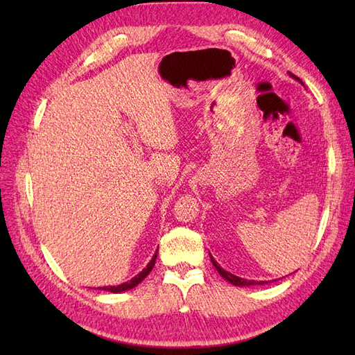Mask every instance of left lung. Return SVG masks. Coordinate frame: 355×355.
<instances>
[{"label": "left lung", "mask_w": 355, "mask_h": 355, "mask_svg": "<svg viewBox=\"0 0 355 355\" xmlns=\"http://www.w3.org/2000/svg\"><path fill=\"white\" fill-rule=\"evenodd\" d=\"M288 74H290V76H291L293 79H296L297 82H300V84L304 85V82L300 80L299 78H296V76H294V74H291V73H288ZM209 256H210V261H212L214 267L216 268L218 273H220V275L225 279V281L230 282L232 285H235V286H252V285H263V284H267L266 281H248V279H244V277H239V276L232 275V273H229V271H225V270L220 266V263H218V262L214 259L212 254L209 253Z\"/></svg>", "instance_id": "8db88e82"}]
</instances>
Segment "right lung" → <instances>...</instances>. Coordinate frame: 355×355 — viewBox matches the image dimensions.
<instances>
[{"mask_svg":"<svg viewBox=\"0 0 355 355\" xmlns=\"http://www.w3.org/2000/svg\"><path fill=\"white\" fill-rule=\"evenodd\" d=\"M157 254H158V248L155 250V253H154V256H153V259H150V261L148 262V266H146L145 268H143L137 276H134V277L131 279V281L123 282V284H120V285L99 286V288H97V290H103V291H110V293H114V294H117V293H123V291H128V290L134 288V286H137V285L143 281V279H145V277L150 273V271H153V268H154V266H155Z\"/></svg>","mask_w":355,"mask_h":355,"instance_id":"1","label":"right lung"}]
</instances>
